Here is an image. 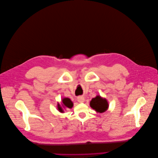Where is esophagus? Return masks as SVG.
<instances>
[{
    "mask_svg": "<svg viewBox=\"0 0 158 158\" xmlns=\"http://www.w3.org/2000/svg\"><path fill=\"white\" fill-rule=\"evenodd\" d=\"M77 100L80 103H82V102H84L85 101V98H84V96H78L77 98Z\"/></svg>",
    "mask_w": 158,
    "mask_h": 158,
    "instance_id": "34e87169",
    "label": "esophagus"
}]
</instances>
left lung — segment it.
Wrapping results in <instances>:
<instances>
[{
	"label": "left lung",
	"instance_id": "obj_1",
	"mask_svg": "<svg viewBox=\"0 0 158 158\" xmlns=\"http://www.w3.org/2000/svg\"><path fill=\"white\" fill-rule=\"evenodd\" d=\"M90 106L97 112H104L109 107V103L106 98H103L100 96H96L90 102Z\"/></svg>",
	"mask_w": 158,
	"mask_h": 158
}]
</instances>
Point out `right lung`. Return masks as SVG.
Here are the masks:
<instances>
[{"label":"right lung","mask_w":158,"mask_h":158,"mask_svg":"<svg viewBox=\"0 0 158 158\" xmlns=\"http://www.w3.org/2000/svg\"><path fill=\"white\" fill-rule=\"evenodd\" d=\"M62 107L59 103H58V105H57L58 110L60 112H64V110L62 108V107L63 108L67 107L69 109H71L73 106V103L69 98H64L62 99Z\"/></svg>","instance_id":"obj_1"}]
</instances>
